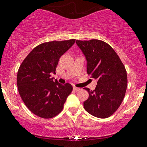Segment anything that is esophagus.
<instances>
[{"label":"esophagus","instance_id":"obj_1","mask_svg":"<svg viewBox=\"0 0 147 147\" xmlns=\"http://www.w3.org/2000/svg\"><path fill=\"white\" fill-rule=\"evenodd\" d=\"M74 90L75 91V92H78V91H80V88H77V87H75V86H74Z\"/></svg>","mask_w":147,"mask_h":147}]
</instances>
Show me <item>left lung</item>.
<instances>
[{
	"label": "left lung",
	"instance_id": "8db88e82",
	"mask_svg": "<svg viewBox=\"0 0 147 147\" xmlns=\"http://www.w3.org/2000/svg\"><path fill=\"white\" fill-rule=\"evenodd\" d=\"M87 61V73L97 80L94 91H88V98L83 102L89 114L100 119L107 118L122 104L127 88V73L116 53L99 40H76Z\"/></svg>",
	"mask_w": 147,
	"mask_h": 147
}]
</instances>
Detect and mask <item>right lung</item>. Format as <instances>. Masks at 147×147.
I'll return each instance as SVG.
<instances>
[{
    "label": "right lung",
    "instance_id": "add662e5",
    "mask_svg": "<svg viewBox=\"0 0 147 147\" xmlns=\"http://www.w3.org/2000/svg\"><path fill=\"white\" fill-rule=\"evenodd\" d=\"M75 40L51 41L38 45L24 59L17 74L19 94L29 110L39 117L50 119L62 110L64 104L73 90L71 84L54 82L60 57Z\"/></svg>",
    "mask_w": 147,
    "mask_h": 147
}]
</instances>
